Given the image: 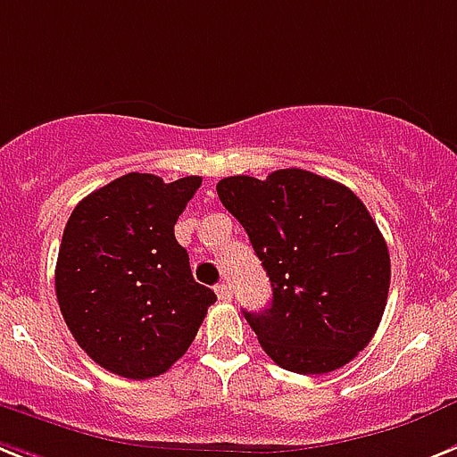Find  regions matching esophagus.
<instances>
[{
	"instance_id": "34e87169",
	"label": "esophagus",
	"mask_w": 457,
	"mask_h": 457,
	"mask_svg": "<svg viewBox=\"0 0 457 457\" xmlns=\"http://www.w3.org/2000/svg\"><path fill=\"white\" fill-rule=\"evenodd\" d=\"M216 295H218V300H220V302H229V300H232V287H229L228 283H218Z\"/></svg>"
}]
</instances>
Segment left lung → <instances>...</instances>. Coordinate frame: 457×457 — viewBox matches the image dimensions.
I'll list each match as a JSON object with an SVG mask.
<instances>
[{"label": "left lung", "mask_w": 457, "mask_h": 457, "mask_svg": "<svg viewBox=\"0 0 457 457\" xmlns=\"http://www.w3.org/2000/svg\"><path fill=\"white\" fill-rule=\"evenodd\" d=\"M216 190L271 281L270 309L244 312L264 353L297 374L348 365L377 332L390 287V253L367 206L297 167L264 181L228 176Z\"/></svg>", "instance_id": "1"}]
</instances>
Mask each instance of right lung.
<instances>
[{
  "label": "right lung",
  "instance_id": "add662e5",
  "mask_svg": "<svg viewBox=\"0 0 457 457\" xmlns=\"http://www.w3.org/2000/svg\"><path fill=\"white\" fill-rule=\"evenodd\" d=\"M202 186L125 174L80 199L57 253L55 293L79 346L118 377H160L190 348L213 290L193 278L174 225Z\"/></svg>",
  "mask_w": 457,
  "mask_h": 457
}]
</instances>
